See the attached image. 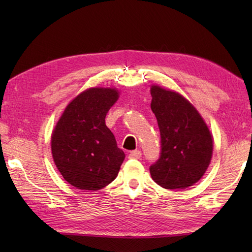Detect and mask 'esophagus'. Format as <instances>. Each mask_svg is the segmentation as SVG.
Wrapping results in <instances>:
<instances>
[{
    "label": "esophagus",
    "mask_w": 252,
    "mask_h": 252,
    "mask_svg": "<svg viewBox=\"0 0 252 252\" xmlns=\"http://www.w3.org/2000/svg\"><path fill=\"white\" fill-rule=\"evenodd\" d=\"M142 157V152L140 150H133L129 154V158H140Z\"/></svg>",
    "instance_id": "34e87169"
}]
</instances>
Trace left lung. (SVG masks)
<instances>
[{
	"mask_svg": "<svg viewBox=\"0 0 252 252\" xmlns=\"http://www.w3.org/2000/svg\"><path fill=\"white\" fill-rule=\"evenodd\" d=\"M151 110L161 133V152L149 167L151 178L166 189L192 186L207 170L213 149L208 127L185 97L151 87Z\"/></svg>",
	"mask_w": 252,
	"mask_h": 252,
	"instance_id": "obj_1",
	"label": "left lung"
}]
</instances>
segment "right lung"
<instances>
[{"mask_svg":"<svg viewBox=\"0 0 252 252\" xmlns=\"http://www.w3.org/2000/svg\"><path fill=\"white\" fill-rule=\"evenodd\" d=\"M119 94L90 88L67 106L51 136V151L63 178L82 190H98L117 178L125 155L105 124Z\"/></svg>","mask_w":252,"mask_h":252,"instance_id":"obj_1","label":"right lung"}]
</instances>
